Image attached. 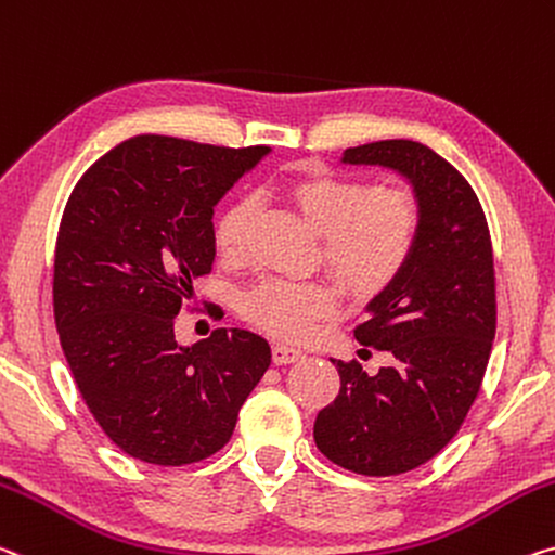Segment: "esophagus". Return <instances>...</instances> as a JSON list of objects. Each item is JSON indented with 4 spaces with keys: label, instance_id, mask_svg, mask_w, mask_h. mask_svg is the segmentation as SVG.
Instances as JSON below:
<instances>
[{
    "label": "esophagus",
    "instance_id": "esophagus-1",
    "mask_svg": "<svg viewBox=\"0 0 555 555\" xmlns=\"http://www.w3.org/2000/svg\"><path fill=\"white\" fill-rule=\"evenodd\" d=\"M271 353H274L276 365H288V363H296V360L304 358L301 350L286 346V343H274V350H271Z\"/></svg>",
    "mask_w": 555,
    "mask_h": 555
}]
</instances>
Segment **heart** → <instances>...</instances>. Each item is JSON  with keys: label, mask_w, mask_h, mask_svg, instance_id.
Instances as JSON below:
<instances>
[{"label": "heart", "mask_w": 555, "mask_h": 555, "mask_svg": "<svg viewBox=\"0 0 555 555\" xmlns=\"http://www.w3.org/2000/svg\"><path fill=\"white\" fill-rule=\"evenodd\" d=\"M286 195L321 232L323 259L358 296L392 284L415 249L420 207L408 190H367L365 182L309 170L286 182ZM251 215L254 202L244 197L217 219L215 244L222 257H242ZM336 306L338 288L325 279L267 276L242 296L246 319L286 338H304Z\"/></svg>", "instance_id": "heart-1"}]
</instances>
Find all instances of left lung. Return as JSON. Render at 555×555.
<instances>
[{
	"label": "left lung",
	"mask_w": 555,
	"mask_h": 555,
	"mask_svg": "<svg viewBox=\"0 0 555 555\" xmlns=\"http://www.w3.org/2000/svg\"><path fill=\"white\" fill-rule=\"evenodd\" d=\"M340 165L383 167L408 182L420 232L356 328L392 363L367 375L358 360L331 358L340 390L315 417L313 439L343 469L392 477L433 460L477 398L496 333L491 236L472 184L427 145L380 140L343 151Z\"/></svg>",
	"instance_id": "8db88e82"
}]
</instances>
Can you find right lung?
Listing matches in <instances>:
<instances>
[{
	"label": "right lung",
	"instance_id": "1",
	"mask_svg": "<svg viewBox=\"0 0 555 555\" xmlns=\"http://www.w3.org/2000/svg\"><path fill=\"white\" fill-rule=\"evenodd\" d=\"M271 147L135 135L99 157L61 217L54 315L91 415L122 452L180 467L230 442L271 348L244 328L195 346L175 315L215 263V207Z\"/></svg>",
	"mask_w": 555,
	"mask_h": 555
}]
</instances>
